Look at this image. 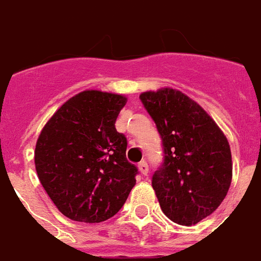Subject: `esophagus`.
Returning a JSON list of instances; mask_svg holds the SVG:
<instances>
[{
	"label": "esophagus",
	"mask_w": 261,
	"mask_h": 261,
	"mask_svg": "<svg viewBox=\"0 0 261 261\" xmlns=\"http://www.w3.org/2000/svg\"><path fill=\"white\" fill-rule=\"evenodd\" d=\"M139 170H140V172L143 175L148 174V164L145 160H143V162H140V163H139Z\"/></svg>",
	"instance_id": "obj_1"
}]
</instances>
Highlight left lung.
Masks as SVG:
<instances>
[{
  "mask_svg": "<svg viewBox=\"0 0 261 261\" xmlns=\"http://www.w3.org/2000/svg\"><path fill=\"white\" fill-rule=\"evenodd\" d=\"M140 99L163 145V162L152 175L160 207L176 224H198L221 205L230 187L228 140L213 118L182 91H145Z\"/></svg>",
  "mask_w": 261,
  "mask_h": 261,
  "instance_id": "8db88e82",
  "label": "left lung"
}]
</instances>
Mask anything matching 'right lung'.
I'll list each match as a JSON object with an SVG mask.
<instances>
[{
	"label": "right lung",
	"instance_id": "1",
	"mask_svg": "<svg viewBox=\"0 0 261 261\" xmlns=\"http://www.w3.org/2000/svg\"><path fill=\"white\" fill-rule=\"evenodd\" d=\"M125 103L124 95L82 91L56 110L37 139V176L70 220L94 224L113 217L136 183L126 137L114 126Z\"/></svg>",
	"mask_w": 261,
	"mask_h": 261
}]
</instances>
